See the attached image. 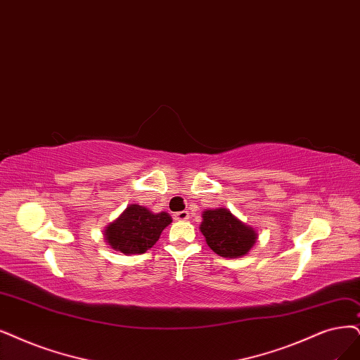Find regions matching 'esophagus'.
I'll use <instances>...</instances> for the list:
<instances>
[{
	"instance_id": "obj_1",
	"label": "esophagus",
	"mask_w": 360,
	"mask_h": 360,
	"mask_svg": "<svg viewBox=\"0 0 360 360\" xmlns=\"http://www.w3.org/2000/svg\"><path fill=\"white\" fill-rule=\"evenodd\" d=\"M190 218L188 212L187 210H182V212H178V214L173 215V219L175 221H187Z\"/></svg>"
}]
</instances>
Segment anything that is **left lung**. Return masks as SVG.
<instances>
[{"label": "left lung", "mask_w": 360, "mask_h": 360, "mask_svg": "<svg viewBox=\"0 0 360 360\" xmlns=\"http://www.w3.org/2000/svg\"><path fill=\"white\" fill-rule=\"evenodd\" d=\"M200 231L207 246L224 258H242L255 246L258 233L254 227L233 215L230 209H206Z\"/></svg>", "instance_id": "obj_1"}]
</instances>
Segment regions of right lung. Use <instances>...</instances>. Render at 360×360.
<instances>
[{
    "instance_id": "right-lung-1",
    "label": "right lung",
    "mask_w": 360,
    "mask_h": 360,
    "mask_svg": "<svg viewBox=\"0 0 360 360\" xmlns=\"http://www.w3.org/2000/svg\"><path fill=\"white\" fill-rule=\"evenodd\" d=\"M172 222L167 212L154 214L141 205H129L117 219L103 230L105 242L111 249L124 255L145 254L160 238Z\"/></svg>"
}]
</instances>
